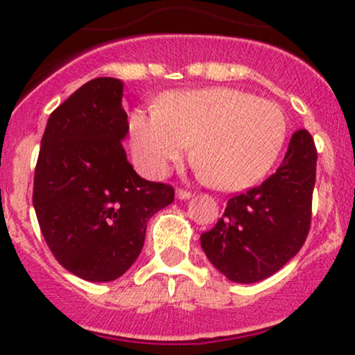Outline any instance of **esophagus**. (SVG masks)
<instances>
[{
    "instance_id": "esophagus-1",
    "label": "esophagus",
    "mask_w": 355,
    "mask_h": 355,
    "mask_svg": "<svg viewBox=\"0 0 355 355\" xmlns=\"http://www.w3.org/2000/svg\"><path fill=\"white\" fill-rule=\"evenodd\" d=\"M175 195H177L178 200H189V198L191 197L190 191H187V190H180V189H178L177 191H175Z\"/></svg>"
}]
</instances>
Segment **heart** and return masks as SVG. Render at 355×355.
<instances>
[{
  "mask_svg": "<svg viewBox=\"0 0 355 355\" xmlns=\"http://www.w3.org/2000/svg\"><path fill=\"white\" fill-rule=\"evenodd\" d=\"M135 162L160 178L190 152L214 187L245 190L270 172L287 140L279 105L235 88H205L165 95L158 108L130 115Z\"/></svg>",
  "mask_w": 355,
  "mask_h": 355,
  "instance_id": "b5f03b06",
  "label": "heart"
}]
</instances>
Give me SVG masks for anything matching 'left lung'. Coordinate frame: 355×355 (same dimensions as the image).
I'll return each instance as SVG.
<instances>
[{"mask_svg": "<svg viewBox=\"0 0 355 355\" xmlns=\"http://www.w3.org/2000/svg\"><path fill=\"white\" fill-rule=\"evenodd\" d=\"M315 165L311 133L297 130L277 172L227 202L217 225L200 235L220 274L237 284L260 282L295 257L311 227Z\"/></svg>", "mask_w": 355, "mask_h": 355, "instance_id": "1", "label": "left lung"}]
</instances>
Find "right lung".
Returning a JSON list of instances; mask_svg holds the SVG:
<instances>
[{
	"mask_svg": "<svg viewBox=\"0 0 355 355\" xmlns=\"http://www.w3.org/2000/svg\"><path fill=\"white\" fill-rule=\"evenodd\" d=\"M123 81L89 80L48 118L35 170L33 207L56 260L89 282L133 266L148 220L173 202V187L141 178L121 141Z\"/></svg>",
	"mask_w": 355,
	"mask_h": 355,
	"instance_id": "add662e5",
	"label": "right lung"
}]
</instances>
